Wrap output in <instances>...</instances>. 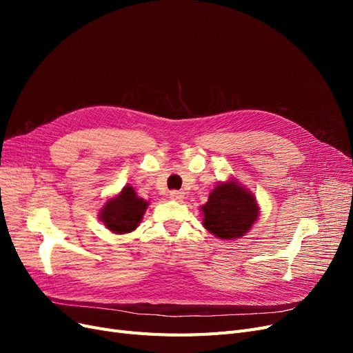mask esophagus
<instances>
[{
    "label": "esophagus",
    "instance_id": "1",
    "mask_svg": "<svg viewBox=\"0 0 353 353\" xmlns=\"http://www.w3.org/2000/svg\"><path fill=\"white\" fill-rule=\"evenodd\" d=\"M169 196H170V199L175 200V201H181V200L184 199V193H183V191H178V190L170 191Z\"/></svg>",
    "mask_w": 353,
    "mask_h": 353
}]
</instances>
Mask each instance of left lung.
Returning <instances> with one entry per match:
<instances>
[{
    "mask_svg": "<svg viewBox=\"0 0 353 353\" xmlns=\"http://www.w3.org/2000/svg\"><path fill=\"white\" fill-rule=\"evenodd\" d=\"M203 227L222 240L243 237L259 218V206L250 190L239 181L219 183L201 206Z\"/></svg>",
    "mask_w": 353,
    "mask_h": 353,
    "instance_id": "1",
    "label": "left lung"
}]
</instances>
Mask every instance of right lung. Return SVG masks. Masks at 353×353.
Listing matches in <instances>:
<instances>
[{
    "label": "right lung",
    "instance_id": "1",
    "mask_svg": "<svg viewBox=\"0 0 353 353\" xmlns=\"http://www.w3.org/2000/svg\"><path fill=\"white\" fill-rule=\"evenodd\" d=\"M148 201L138 197L134 187L126 185L117 196L109 199L100 210V221L114 234L134 231L143 219Z\"/></svg>",
    "mask_w": 353,
    "mask_h": 353
}]
</instances>
